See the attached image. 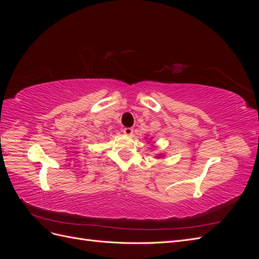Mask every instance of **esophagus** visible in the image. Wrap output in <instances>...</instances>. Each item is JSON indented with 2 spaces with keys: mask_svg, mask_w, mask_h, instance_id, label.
Returning <instances> with one entry per match:
<instances>
[{
  "mask_svg": "<svg viewBox=\"0 0 259 259\" xmlns=\"http://www.w3.org/2000/svg\"><path fill=\"white\" fill-rule=\"evenodd\" d=\"M123 133L126 136H132L133 134H134V130H133L132 127H125L124 130H123Z\"/></svg>",
  "mask_w": 259,
  "mask_h": 259,
  "instance_id": "esophagus-1",
  "label": "esophagus"
}]
</instances>
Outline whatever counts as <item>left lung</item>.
Wrapping results in <instances>:
<instances>
[{"label":"left lung","mask_w":259,"mask_h":259,"mask_svg":"<svg viewBox=\"0 0 259 259\" xmlns=\"http://www.w3.org/2000/svg\"><path fill=\"white\" fill-rule=\"evenodd\" d=\"M162 156H164L163 154H158V155H155V158H162Z\"/></svg>","instance_id":"left-lung-1"}]
</instances>
